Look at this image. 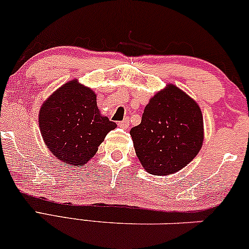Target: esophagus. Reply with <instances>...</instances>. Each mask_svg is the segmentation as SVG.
<instances>
[{
  "instance_id": "esophagus-1",
  "label": "esophagus",
  "mask_w": 249,
  "mask_h": 249,
  "mask_svg": "<svg viewBox=\"0 0 249 249\" xmlns=\"http://www.w3.org/2000/svg\"><path fill=\"white\" fill-rule=\"evenodd\" d=\"M119 125H120L121 128L127 129L129 127V118H124L121 122H119Z\"/></svg>"
}]
</instances>
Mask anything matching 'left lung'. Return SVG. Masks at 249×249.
<instances>
[{
	"instance_id": "left-lung-1",
	"label": "left lung",
	"mask_w": 249,
	"mask_h": 249,
	"mask_svg": "<svg viewBox=\"0 0 249 249\" xmlns=\"http://www.w3.org/2000/svg\"><path fill=\"white\" fill-rule=\"evenodd\" d=\"M135 152L144 169L167 176L188 166L203 144L200 106L173 83L151 97L142 122L131 128Z\"/></svg>"
}]
</instances>
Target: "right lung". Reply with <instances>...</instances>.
<instances>
[{"label": "right lung", "instance_id": "obj_1", "mask_svg": "<svg viewBox=\"0 0 249 249\" xmlns=\"http://www.w3.org/2000/svg\"><path fill=\"white\" fill-rule=\"evenodd\" d=\"M38 125L44 144L61 162L81 167L95 156L106 135L117 128L102 115L91 88L73 79L42 103Z\"/></svg>", "mask_w": 249, "mask_h": 249}]
</instances>
